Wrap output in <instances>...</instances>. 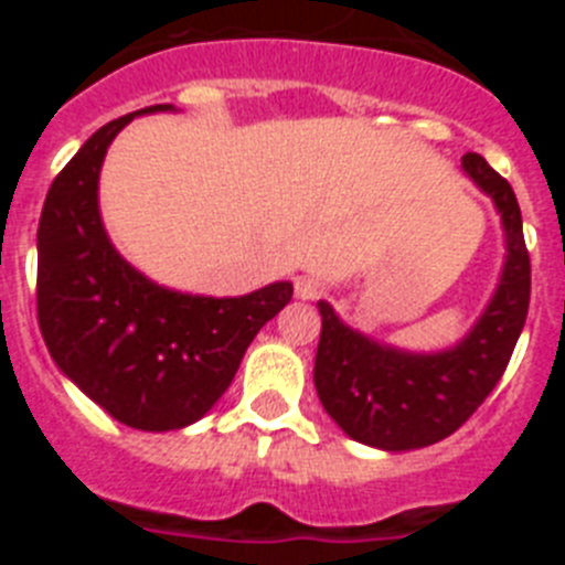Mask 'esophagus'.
Masks as SVG:
<instances>
[{"mask_svg":"<svg viewBox=\"0 0 565 565\" xmlns=\"http://www.w3.org/2000/svg\"><path fill=\"white\" fill-rule=\"evenodd\" d=\"M294 291H297L299 299H317L322 297V291H326V282H322L319 277H297Z\"/></svg>","mask_w":565,"mask_h":565,"instance_id":"obj_1","label":"esophagus"}]
</instances>
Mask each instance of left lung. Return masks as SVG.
Wrapping results in <instances>:
<instances>
[{"instance_id": "8db88e82", "label": "left lung", "mask_w": 565, "mask_h": 565, "mask_svg": "<svg viewBox=\"0 0 565 565\" xmlns=\"http://www.w3.org/2000/svg\"><path fill=\"white\" fill-rule=\"evenodd\" d=\"M461 163L495 201L509 243L501 286L463 342L427 356L393 351L351 331L328 302H319V402L353 441L379 450H418L452 436L501 382L526 322L532 266L515 192L481 154L467 152Z\"/></svg>"}]
</instances>
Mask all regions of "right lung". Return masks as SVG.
Returning <instances> with one entry per match:
<instances>
[{"label":"right lung","mask_w":565,"mask_h":565,"mask_svg":"<svg viewBox=\"0 0 565 565\" xmlns=\"http://www.w3.org/2000/svg\"><path fill=\"white\" fill-rule=\"evenodd\" d=\"M104 124L70 158L39 221L36 313L64 376L113 418L149 433L181 430L212 411L268 319L291 302V282L246 297L167 291L115 252L98 214V172L109 141L135 115Z\"/></svg>","instance_id":"obj_1"}]
</instances>
